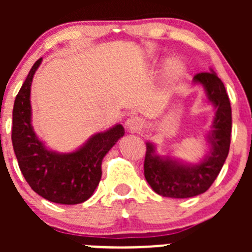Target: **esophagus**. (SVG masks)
I'll return each instance as SVG.
<instances>
[{"instance_id": "esophagus-1", "label": "esophagus", "mask_w": 252, "mask_h": 252, "mask_svg": "<svg viewBox=\"0 0 252 252\" xmlns=\"http://www.w3.org/2000/svg\"><path fill=\"white\" fill-rule=\"evenodd\" d=\"M126 126L130 131H138L144 126V122L140 118H138V117H130V118L126 119Z\"/></svg>"}]
</instances>
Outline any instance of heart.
<instances>
[{"label":"heart","mask_w":252,"mask_h":252,"mask_svg":"<svg viewBox=\"0 0 252 252\" xmlns=\"http://www.w3.org/2000/svg\"><path fill=\"white\" fill-rule=\"evenodd\" d=\"M166 72H167V74H168V77H171L173 79H178L184 74L185 67L179 60L172 58V60H169L168 62H167Z\"/></svg>","instance_id":"b5f03b06"}]
</instances>
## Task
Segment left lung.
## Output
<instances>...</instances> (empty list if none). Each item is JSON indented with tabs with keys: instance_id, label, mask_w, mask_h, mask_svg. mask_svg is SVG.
<instances>
[{
	"instance_id": "1",
	"label": "left lung",
	"mask_w": 252,
	"mask_h": 252,
	"mask_svg": "<svg viewBox=\"0 0 252 252\" xmlns=\"http://www.w3.org/2000/svg\"><path fill=\"white\" fill-rule=\"evenodd\" d=\"M192 83L204 88L215 117L205 140L208 151L197 163L182 161L172 155H158L154 142H146L144 174L155 192L164 197L187 199L204 194L220 174L230 146L232 108L229 97L215 70L200 73Z\"/></svg>"
}]
</instances>
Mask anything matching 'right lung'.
I'll list each match as a JSON object with an SVG mask.
<instances>
[{
	"label": "right lung",
	"instance_id": "right-lung-1",
	"mask_svg": "<svg viewBox=\"0 0 252 252\" xmlns=\"http://www.w3.org/2000/svg\"><path fill=\"white\" fill-rule=\"evenodd\" d=\"M42 58L30 69L13 107L12 144L18 164L32 190L55 204L77 205L90 199L102 175L105 155L124 135L122 124L91 135L72 152L51 150L39 139L32 124L30 93Z\"/></svg>",
	"mask_w": 252,
	"mask_h": 252
}]
</instances>
